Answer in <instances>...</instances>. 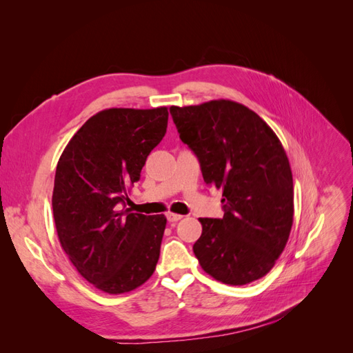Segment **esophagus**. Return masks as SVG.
I'll return each instance as SVG.
<instances>
[{
  "label": "esophagus",
  "mask_w": 353,
  "mask_h": 353,
  "mask_svg": "<svg viewBox=\"0 0 353 353\" xmlns=\"http://www.w3.org/2000/svg\"><path fill=\"white\" fill-rule=\"evenodd\" d=\"M166 218H168V221H169L170 223H175V222H178L179 219H183V215H178V213H172V212H169L168 215H166Z\"/></svg>",
  "instance_id": "34e87169"
}]
</instances>
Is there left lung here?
Wrapping results in <instances>:
<instances>
[{
	"instance_id": "obj_1",
	"label": "left lung",
	"mask_w": 353,
	"mask_h": 353,
	"mask_svg": "<svg viewBox=\"0 0 353 353\" xmlns=\"http://www.w3.org/2000/svg\"><path fill=\"white\" fill-rule=\"evenodd\" d=\"M203 179L222 191L223 216L200 218L193 250L203 271L230 285L268 274L293 225V176L281 141L245 105L212 100L169 109Z\"/></svg>"
}]
</instances>
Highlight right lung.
Wrapping results in <instances>:
<instances>
[{
  "instance_id": "obj_1",
  "label": "right lung",
  "mask_w": 353,
  "mask_h": 353,
  "mask_svg": "<svg viewBox=\"0 0 353 353\" xmlns=\"http://www.w3.org/2000/svg\"><path fill=\"white\" fill-rule=\"evenodd\" d=\"M168 109H108L85 122L61 153L52 215L63 250L99 290L131 292L156 270L165 215L121 209L147 156L162 141Z\"/></svg>"
}]
</instances>
